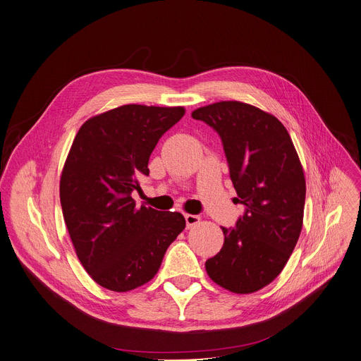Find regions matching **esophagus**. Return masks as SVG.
<instances>
[{
  "label": "esophagus",
  "mask_w": 361,
  "mask_h": 361,
  "mask_svg": "<svg viewBox=\"0 0 361 361\" xmlns=\"http://www.w3.org/2000/svg\"><path fill=\"white\" fill-rule=\"evenodd\" d=\"M184 217H185V223H187L188 228L197 226L200 223V216H197V214H185Z\"/></svg>",
  "instance_id": "esophagus-1"
}]
</instances>
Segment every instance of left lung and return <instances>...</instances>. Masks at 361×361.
Returning a JSON list of instances; mask_svg holds the SVG:
<instances>
[{"instance_id":"8db88e82","label":"left lung","mask_w":361,"mask_h":361,"mask_svg":"<svg viewBox=\"0 0 361 361\" xmlns=\"http://www.w3.org/2000/svg\"><path fill=\"white\" fill-rule=\"evenodd\" d=\"M191 116L217 130L236 202L246 207L236 227H221L224 243L207 259V275L231 292H256L282 272L301 235L307 188L300 157L282 122L253 105L221 101Z\"/></svg>"}]
</instances>
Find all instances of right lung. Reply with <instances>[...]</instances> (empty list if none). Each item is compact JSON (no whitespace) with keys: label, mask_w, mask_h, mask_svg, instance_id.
<instances>
[{"label":"right lung","mask_w":361,"mask_h":361,"mask_svg":"<svg viewBox=\"0 0 361 361\" xmlns=\"http://www.w3.org/2000/svg\"><path fill=\"white\" fill-rule=\"evenodd\" d=\"M183 106L123 105L89 118L78 130L60 176V203L76 255L101 286L126 292L149 282L184 231L177 212L137 207L130 192L158 140Z\"/></svg>","instance_id":"1"}]
</instances>
